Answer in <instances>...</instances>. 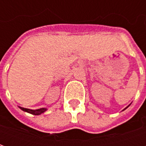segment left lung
<instances>
[{"instance_id": "left-lung-1", "label": "left lung", "mask_w": 146, "mask_h": 146, "mask_svg": "<svg viewBox=\"0 0 146 146\" xmlns=\"http://www.w3.org/2000/svg\"><path fill=\"white\" fill-rule=\"evenodd\" d=\"M129 106H130V105H129ZM129 106H127V107H126V108H125V109H124V110H126V109H127V108H128V107H129Z\"/></svg>"}]
</instances>
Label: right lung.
Listing matches in <instances>:
<instances>
[{
    "label": "right lung",
    "instance_id": "add662e5",
    "mask_svg": "<svg viewBox=\"0 0 146 146\" xmlns=\"http://www.w3.org/2000/svg\"><path fill=\"white\" fill-rule=\"evenodd\" d=\"M21 110L24 111V112H27V113H29L30 114H33V115H40L42 113H44L47 110V108H40V109H38V110H30V109H27V108H23V107H20Z\"/></svg>",
    "mask_w": 146,
    "mask_h": 146
}]
</instances>
